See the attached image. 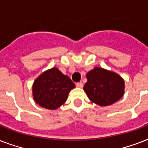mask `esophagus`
<instances>
[{
	"instance_id": "34e87169",
	"label": "esophagus",
	"mask_w": 148,
	"mask_h": 148,
	"mask_svg": "<svg viewBox=\"0 0 148 148\" xmlns=\"http://www.w3.org/2000/svg\"><path fill=\"white\" fill-rule=\"evenodd\" d=\"M76 86L77 88H83V83H81V82H77V83H76Z\"/></svg>"
}]
</instances>
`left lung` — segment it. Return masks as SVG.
I'll list each match as a JSON object with an SVG mask.
<instances>
[{
  "mask_svg": "<svg viewBox=\"0 0 148 148\" xmlns=\"http://www.w3.org/2000/svg\"><path fill=\"white\" fill-rule=\"evenodd\" d=\"M87 79L84 90L90 101L98 105H110L124 95V80L114 72L95 67L88 72Z\"/></svg>",
  "mask_w": 148,
  "mask_h": 148,
  "instance_id": "obj_1",
  "label": "left lung"
}]
</instances>
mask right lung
Masks as SVG:
<instances>
[{"label":"right lung","mask_w":148,"mask_h":148,"mask_svg":"<svg viewBox=\"0 0 148 148\" xmlns=\"http://www.w3.org/2000/svg\"><path fill=\"white\" fill-rule=\"evenodd\" d=\"M75 88L69 77L56 67L44 72L33 84V96L42 108L54 110L67 101L68 94Z\"/></svg>","instance_id":"add662e5"}]
</instances>
